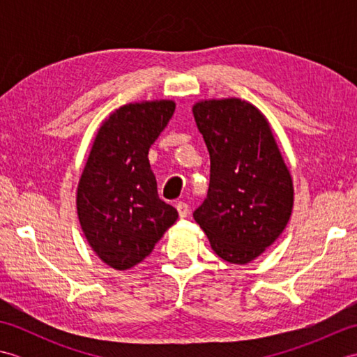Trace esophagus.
<instances>
[{"label":"esophagus","instance_id":"1","mask_svg":"<svg viewBox=\"0 0 357 357\" xmlns=\"http://www.w3.org/2000/svg\"><path fill=\"white\" fill-rule=\"evenodd\" d=\"M176 210H178V215H179V218L183 219V218H187V215H188V206L185 202H183V201H179L178 204H176Z\"/></svg>","mask_w":357,"mask_h":357}]
</instances>
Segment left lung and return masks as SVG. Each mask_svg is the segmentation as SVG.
Returning a JSON list of instances; mask_svg holds the SVG:
<instances>
[{
	"mask_svg": "<svg viewBox=\"0 0 357 357\" xmlns=\"http://www.w3.org/2000/svg\"><path fill=\"white\" fill-rule=\"evenodd\" d=\"M210 153L207 198L193 218L211 248L230 264H247L284 231L293 183L268 121L238 98L193 105Z\"/></svg>",
	"mask_w": 357,
	"mask_h": 357,
	"instance_id": "8db88e82",
	"label": "left lung"
}]
</instances>
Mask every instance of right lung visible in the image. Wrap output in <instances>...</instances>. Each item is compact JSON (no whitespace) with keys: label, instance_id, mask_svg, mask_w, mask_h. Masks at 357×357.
<instances>
[{"label":"right lung","instance_id":"obj_1","mask_svg":"<svg viewBox=\"0 0 357 357\" xmlns=\"http://www.w3.org/2000/svg\"><path fill=\"white\" fill-rule=\"evenodd\" d=\"M173 101L127 104L98 130L81 174L77 208L93 252L116 270L132 268L149 256L178 219L159 199L149 150L169 124Z\"/></svg>","mask_w":357,"mask_h":357}]
</instances>
